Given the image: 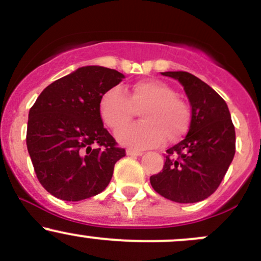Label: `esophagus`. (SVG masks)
<instances>
[{
    "instance_id": "obj_1",
    "label": "esophagus",
    "mask_w": 261,
    "mask_h": 261,
    "mask_svg": "<svg viewBox=\"0 0 261 261\" xmlns=\"http://www.w3.org/2000/svg\"><path fill=\"white\" fill-rule=\"evenodd\" d=\"M143 152L138 149H133V148H128L127 149V155H142Z\"/></svg>"
}]
</instances>
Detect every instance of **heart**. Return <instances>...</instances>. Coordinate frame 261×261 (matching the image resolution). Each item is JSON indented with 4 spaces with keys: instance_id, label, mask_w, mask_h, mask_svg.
<instances>
[{
    "instance_id": "1",
    "label": "heart",
    "mask_w": 261,
    "mask_h": 261,
    "mask_svg": "<svg viewBox=\"0 0 261 261\" xmlns=\"http://www.w3.org/2000/svg\"><path fill=\"white\" fill-rule=\"evenodd\" d=\"M142 108L141 123L127 126L117 132L122 144L134 148H150L162 144L167 138H181L190 125V111L182 99L174 95L170 85L149 79L134 83L127 95L119 88H112L99 101V113L111 129H119Z\"/></svg>"
}]
</instances>
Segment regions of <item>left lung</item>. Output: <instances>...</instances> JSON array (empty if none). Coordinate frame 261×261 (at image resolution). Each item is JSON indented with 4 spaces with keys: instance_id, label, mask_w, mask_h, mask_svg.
Listing matches in <instances>:
<instances>
[{
    "instance_id": "1",
    "label": "left lung",
    "mask_w": 261,
    "mask_h": 261,
    "mask_svg": "<svg viewBox=\"0 0 261 261\" xmlns=\"http://www.w3.org/2000/svg\"><path fill=\"white\" fill-rule=\"evenodd\" d=\"M177 79L191 104L190 129L185 139L167 149L163 170L150 176L157 193L179 203L211 196L221 184L235 155V127L224 99L187 71H166Z\"/></svg>"
}]
</instances>
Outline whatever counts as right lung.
Wrapping results in <instances>:
<instances>
[{"label":"right lung","mask_w":261,"mask_h":261,"mask_svg":"<svg viewBox=\"0 0 261 261\" xmlns=\"http://www.w3.org/2000/svg\"><path fill=\"white\" fill-rule=\"evenodd\" d=\"M124 79L103 66H83L45 88L29 112L26 144L37 179L60 200L106 190L125 149L104 128L99 101Z\"/></svg>","instance_id":"1"}]
</instances>
